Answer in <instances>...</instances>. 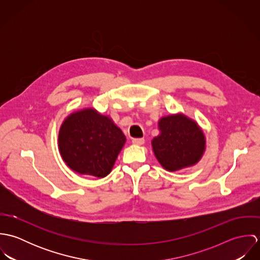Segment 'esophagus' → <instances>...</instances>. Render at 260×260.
Returning <instances> with one entry per match:
<instances>
[{"mask_svg": "<svg viewBox=\"0 0 260 260\" xmlns=\"http://www.w3.org/2000/svg\"><path fill=\"white\" fill-rule=\"evenodd\" d=\"M144 142H145L144 138H133L132 139V143L135 145H142V144H144Z\"/></svg>", "mask_w": 260, "mask_h": 260, "instance_id": "obj_1", "label": "esophagus"}]
</instances>
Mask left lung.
Listing matches in <instances>:
<instances>
[{
	"label": "left lung",
	"mask_w": 260,
	"mask_h": 260,
	"mask_svg": "<svg viewBox=\"0 0 260 260\" xmlns=\"http://www.w3.org/2000/svg\"><path fill=\"white\" fill-rule=\"evenodd\" d=\"M160 134L152 146L160 164L176 171L195 164L204 151V135L197 124L183 115H171L159 121Z\"/></svg>",
	"instance_id": "8db88e82"
}]
</instances>
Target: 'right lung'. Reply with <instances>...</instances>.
<instances>
[{"mask_svg": "<svg viewBox=\"0 0 260 260\" xmlns=\"http://www.w3.org/2000/svg\"><path fill=\"white\" fill-rule=\"evenodd\" d=\"M126 141L109 117L94 109L71 114L59 133V148L67 165L80 174L105 177Z\"/></svg>", "mask_w": 260, "mask_h": 260, "instance_id": "right-lung-1", "label": "right lung"}]
</instances>
